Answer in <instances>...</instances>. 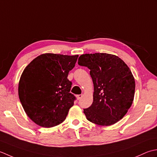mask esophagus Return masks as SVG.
Wrapping results in <instances>:
<instances>
[{"instance_id":"1","label":"esophagus","mask_w":157,"mask_h":157,"mask_svg":"<svg viewBox=\"0 0 157 157\" xmlns=\"http://www.w3.org/2000/svg\"><path fill=\"white\" fill-rule=\"evenodd\" d=\"M82 97V94H81V95H76V98H77V100H81Z\"/></svg>"}]
</instances>
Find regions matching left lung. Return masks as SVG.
Returning <instances> with one entry per match:
<instances>
[{"label": "left lung", "mask_w": 157, "mask_h": 157, "mask_svg": "<svg viewBox=\"0 0 157 157\" xmlns=\"http://www.w3.org/2000/svg\"><path fill=\"white\" fill-rule=\"evenodd\" d=\"M78 63L90 70L94 82V101L83 111L87 119L101 126L122 119L135 94V79L129 67L118 56L104 53L83 54Z\"/></svg>", "instance_id": "1"}]
</instances>
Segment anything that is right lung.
<instances>
[{
    "instance_id": "obj_1",
    "label": "right lung",
    "mask_w": 157,
    "mask_h": 157,
    "mask_svg": "<svg viewBox=\"0 0 157 157\" xmlns=\"http://www.w3.org/2000/svg\"><path fill=\"white\" fill-rule=\"evenodd\" d=\"M78 57L44 53L24 70L19 81V98L28 117L38 125L49 128L66 119L75 100L70 93L72 82L67 77Z\"/></svg>"
}]
</instances>
